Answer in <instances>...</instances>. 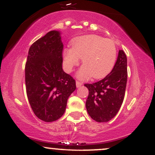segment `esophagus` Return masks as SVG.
<instances>
[{"label": "esophagus", "mask_w": 155, "mask_h": 155, "mask_svg": "<svg viewBox=\"0 0 155 155\" xmlns=\"http://www.w3.org/2000/svg\"><path fill=\"white\" fill-rule=\"evenodd\" d=\"M76 87H77V88H79V87H80L81 85H82V83L80 82V81H76Z\"/></svg>", "instance_id": "esophagus-1"}]
</instances>
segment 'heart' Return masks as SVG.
I'll return each mask as SVG.
<instances>
[{"mask_svg":"<svg viewBox=\"0 0 155 155\" xmlns=\"http://www.w3.org/2000/svg\"><path fill=\"white\" fill-rule=\"evenodd\" d=\"M63 65L67 72L72 71L82 58L84 66L77 72L79 79L85 80L91 76L100 79L110 72L117 57V49L110 40L95 35H84L74 39L72 48H66L63 53Z\"/></svg>","mask_w":155,"mask_h":155,"instance_id":"heart-1","label":"heart"}]
</instances>
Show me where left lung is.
<instances>
[{"label": "left lung", "instance_id": "8db88e82", "mask_svg": "<svg viewBox=\"0 0 155 155\" xmlns=\"http://www.w3.org/2000/svg\"><path fill=\"white\" fill-rule=\"evenodd\" d=\"M127 76V58L119 50L116 63L108 75L97 82L85 84L89 89L86 108L93 120L107 122L116 115L124 101Z\"/></svg>", "mask_w": 155, "mask_h": 155}]
</instances>
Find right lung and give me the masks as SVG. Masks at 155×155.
I'll return each mask as SVG.
<instances>
[{
    "label": "right lung",
    "instance_id": "1",
    "mask_svg": "<svg viewBox=\"0 0 155 155\" xmlns=\"http://www.w3.org/2000/svg\"><path fill=\"white\" fill-rule=\"evenodd\" d=\"M61 33L53 30L31 45L25 66L27 98L35 115L53 122L65 113L76 81L62 68Z\"/></svg>",
    "mask_w": 155,
    "mask_h": 155
}]
</instances>
